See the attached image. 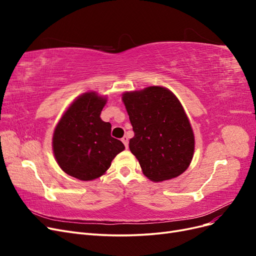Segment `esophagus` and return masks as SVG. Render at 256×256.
I'll use <instances>...</instances> for the list:
<instances>
[{
	"mask_svg": "<svg viewBox=\"0 0 256 256\" xmlns=\"http://www.w3.org/2000/svg\"><path fill=\"white\" fill-rule=\"evenodd\" d=\"M122 142L124 143V145H125L126 148H128V138H127L126 136H124L122 138Z\"/></svg>",
	"mask_w": 256,
	"mask_h": 256,
	"instance_id": "esophagus-1",
	"label": "esophagus"
}]
</instances>
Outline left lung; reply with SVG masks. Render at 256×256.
<instances>
[{"label": "left lung", "mask_w": 256, "mask_h": 256, "mask_svg": "<svg viewBox=\"0 0 256 256\" xmlns=\"http://www.w3.org/2000/svg\"><path fill=\"white\" fill-rule=\"evenodd\" d=\"M134 136L129 148L154 182L182 174L194 154V134L184 106L164 86L122 92Z\"/></svg>", "instance_id": "8db88e82"}]
</instances>
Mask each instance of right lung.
<instances>
[{"mask_svg": "<svg viewBox=\"0 0 256 256\" xmlns=\"http://www.w3.org/2000/svg\"><path fill=\"white\" fill-rule=\"evenodd\" d=\"M106 96L86 92L76 97L54 128L52 150L58 166L80 180H94L111 166L124 144L111 136V124L100 118Z\"/></svg>", "mask_w": 256, "mask_h": 256, "instance_id": "right-lung-1", "label": "right lung"}]
</instances>
